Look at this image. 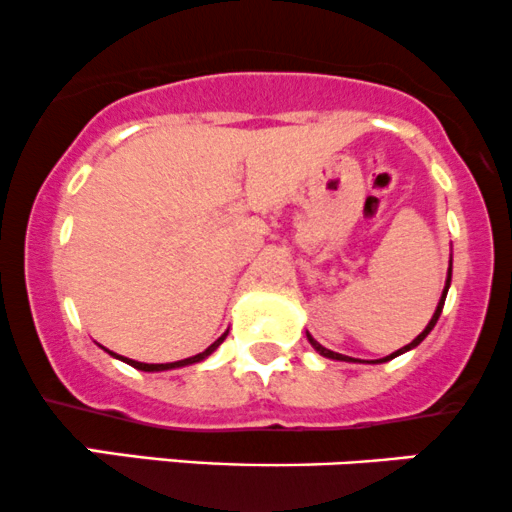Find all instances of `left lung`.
Masks as SVG:
<instances>
[{
	"instance_id": "obj_1",
	"label": "left lung",
	"mask_w": 512,
	"mask_h": 512,
	"mask_svg": "<svg viewBox=\"0 0 512 512\" xmlns=\"http://www.w3.org/2000/svg\"><path fill=\"white\" fill-rule=\"evenodd\" d=\"M449 283H452V263H449V271H447V283H444V290H442V298H439V302H437V310H434V315H432V320H430V324H427L425 329H422L420 334H417L415 339H412V342L408 344V346H403V349H398V351H393V354L390 356H386V359H376V361H371V364H383V361H390V359H395V356H400V354H405V351H410V349H415L417 344L422 342V339L427 337V334L432 332L434 329V324H437V320H439V315H442V307H444V300H447V290H449ZM307 339H310V344H312V349L315 351H320L322 356H327V359H337V361H354L351 359V356H344V354H337V351H329V349H324V346L320 344V342H315V339L310 337V334H307Z\"/></svg>"
}]
</instances>
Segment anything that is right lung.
I'll use <instances>...</instances> for the list:
<instances>
[{
	"instance_id": "obj_1",
	"label": "right lung",
	"mask_w": 512,
	"mask_h": 512,
	"mask_svg": "<svg viewBox=\"0 0 512 512\" xmlns=\"http://www.w3.org/2000/svg\"><path fill=\"white\" fill-rule=\"evenodd\" d=\"M227 334L229 332H224L222 337L217 339V342L214 344H210L207 346L205 351H202V354H195V356H190V359H183V361H173V364H141V361H134V359H124V356H117V354H112V356H117V359H122V361H126V364L129 366H134V368H139V371H170V368H180V366H190V364H197V361H202V359H207V356L212 354L214 349H217L219 344L224 342V339H227Z\"/></svg>"
}]
</instances>
